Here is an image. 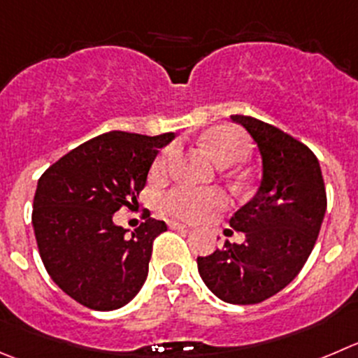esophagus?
I'll return each instance as SVG.
<instances>
[{
    "label": "esophagus",
    "mask_w": 358,
    "mask_h": 358,
    "mask_svg": "<svg viewBox=\"0 0 358 358\" xmlns=\"http://www.w3.org/2000/svg\"><path fill=\"white\" fill-rule=\"evenodd\" d=\"M168 224H169V228H173V229H190L189 224H185V222H180V220H169Z\"/></svg>",
    "instance_id": "34e87169"
}]
</instances>
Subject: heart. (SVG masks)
Returning <instances> with one entry per match:
<instances>
[{
  "label": "heart",
  "mask_w": 358,
  "mask_h": 358,
  "mask_svg": "<svg viewBox=\"0 0 358 358\" xmlns=\"http://www.w3.org/2000/svg\"><path fill=\"white\" fill-rule=\"evenodd\" d=\"M206 152L217 164L228 166L247 155V139L233 127H212L201 136ZM171 157V148H164L152 164L153 175L166 171ZM228 198L219 189H198V187H173L160 198V208L171 215L187 220H201L222 210Z\"/></svg>",
  "instance_id": "b5f03b06"
}]
</instances>
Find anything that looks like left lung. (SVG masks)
<instances>
[{
  "instance_id": "1",
  "label": "left lung",
  "mask_w": 358,
  "mask_h": 358,
  "mask_svg": "<svg viewBox=\"0 0 358 358\" xmlns=\"http://www.w3.org/2000/svg\"><path fill=\"white\" fill-rule=\"evenodd\" d=\"M231 120L258 146L262 182L229 219L245 240L226 242L198 258V270L217 299L249 306L270 299L299 275L318 238L327 194L318 159L303 143L252 116Z\"/></svg>"
}]
</instances>
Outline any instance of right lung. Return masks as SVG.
<instances>
[{
	"label": "right lung",
	"instance_id": "1",
	"mask_svg": "<svg viewBox=\"0 0 358 358\" xmlns=\"http://www.w3.org/2000/svg\"><path fill=\"white\" fill-rule=\"evenodd\" d=\"M175 136L113 130L73 148L40 176L31 215L40 258L76 302L115 310L145 285L153 240L168 226L148 213L129 235L113 215L138 201L157 153Z\"/></svg>",
	"mask_w": 358,
	"mask_h": 358
}]
</instances>
